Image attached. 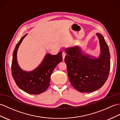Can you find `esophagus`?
<instances>
[{
  "mask_svg": "<svg viewBox=\"0 0 120 120\" xmlns=\"http://www.w3.org/2000/svg\"><path fill=\"white\" fill-rule=\"evenodd\" d=\"M66 52H64V51H63V53H62L63 58V60H64V58H65V56H66Z\"/></svg>",
  "mask_w": 120,
  "mask_h": 120,
  "instance_id": "esophagus-1",
  "label": "esophagus"
}]
</instances>
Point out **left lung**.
Instances as JSON below:
<instances>
[{
	"instance_id": "left-lung-1",
	"label": "left lung",
	"mask_w": 120,
	"mask_h": 120,
	"mask_svg": "<svg viewBox=\"0 0 120 120\" xmlns=\"http://www.w3.org/2000/svg\"><path fill=\"white\" fill-rule=\"evenodd\" d=\"M100 43L99 58L84 54L78 46L66 48L65 61L71 85L78 91L90 93L101 88L106 82L110 68L109 46L103 37L96 34Z\"/></svg>"
}]
</instances>
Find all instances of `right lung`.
Instances as JSON below:
<instances>
[{
  "label": "right lung",
  "mask_w": 120,
  "mask_h": 120,
  "mask_svg": "<svg viewBox=\"0 0 120 120\" xmlns=\"http://www.w3.org/2000/svg\"><path fill=\"white\" fill-rule=\"evenodd\" d=\"M21 38L14 49L11 63V73L16 84L20 89L30 94L38 95L44 92L50 85L51 75L55 67L62 62V52L55 55L47 54L41 64L33 71L26 72L20 68L17 62V52L22 40Z\"/></svg>",
  "instance_id": "obj_1"
}]
</instances>
